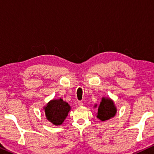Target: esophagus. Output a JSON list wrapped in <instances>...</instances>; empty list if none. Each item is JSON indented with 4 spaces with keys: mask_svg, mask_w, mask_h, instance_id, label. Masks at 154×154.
Wrapping results in <instances>:
<instances>
[{
    "mask_svg": "<svg viewBox=\"0 0 154 154\" xmlns=\"http://www.w3.org/2000/svg\"><path fill=\"white\" fill-rule=\"evenodd\" d=\"M78 105H79V106H83V103L81 102V101H79V102H78Z\"/></svg>",
    "mask_w": 154,
    "mask_h": 154,
    "instance_id": "esophagus-1",
    "label": "esophagus"
}]
</instances>
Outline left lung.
I'll list each match as a JSON object with an SVG mask.
<instances>
[{
  "instance_id": "8db88e82",
  "label": "left lung",
  "mask_w": 154,
  "mask_h": 154,
  "mask_svg": "<svg viewBox=\"0 0 154 154\" xmlns=\"http://www.w3.org/2000/svg\"><path fill=\"white\" fill-rule=\"evenodd\" d=\"M94 107H97V104ZM116 111V107L112 100L108 97H102L100 106H98L97 118H98L102 121H107L114 116Z\"/></svg>"
}]
</instances>
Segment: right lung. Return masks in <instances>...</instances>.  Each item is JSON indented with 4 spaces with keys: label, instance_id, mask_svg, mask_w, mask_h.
<instances>
[{
    "label": "right lung",
    "instance_id": "obj_1",
    "mask_svg": "<svg viewBox=\"0 0 154 154\" xmlns=\"http://www.w3.org/2000/svg\"><path fill=\"white\" fill-rule=\"evenodd\" d=\"M46 119L53 125H60L66 119L71 106L62 99L52 100L44 107Z\"/></svg>",
    "mask_w": 154,
    "mask_h": 154
}]
</instances>
